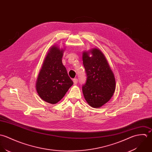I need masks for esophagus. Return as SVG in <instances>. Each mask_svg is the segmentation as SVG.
<instances>
[{"mask_svg":"<svg viewBox=\"0 0 152 152\" xmlns=\"http://www.w3.org/2000/svg\"><path fill=\"white\" fill-rule=\"evenodd\" d=\"M73 83H74V85H76L77 83V82H78V80L76 78H75L73 79Z\"/></svg>","mask_w":152,"mask_h":152,"instance_id":"1","label":"esophagus"}]
</instances>
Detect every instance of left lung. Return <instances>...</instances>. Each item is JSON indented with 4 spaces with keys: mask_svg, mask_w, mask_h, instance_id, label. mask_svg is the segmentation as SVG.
Instances as JSON below:
<instances>
[{
    "mask_svg": "<svg viewBox=\"0 0 152 152\" xmlns=\"http://www.w3.org/2000/svg\"><path fill=\"white\" fill-rule=\"evenodd\" d=\"M83 64L87 76L82 85L85 99L91 107H100L110 99L115 91L113 73L104 55L97 49L83 53Z\"/></svg>",
    "mask_w": 152,
    "mask_h": 152,
    "instance_id": "left-lung-1",
    "label": "left lung"
}]
</instances>
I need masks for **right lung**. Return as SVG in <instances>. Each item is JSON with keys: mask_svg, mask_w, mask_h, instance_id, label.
I'll list each match as a JSON object with an SVG mask.
<instances>
[{"mask_svg": "<svg viewBox=\"0 0 152 152\" xmlns=\"http://www.w3.org/2000/svg\"><path fill=\"white\" fill-rule=\"evenodd\" d=\"M63 50L53 46L47 55L39 74L36 91L40 98L51 104L60 101L73 84L61 58Z\"/></svg>", "mask_w": 152, "mask_h": 152, "instance_id": "add662e5", "label": "right lung"}]
</instances>
